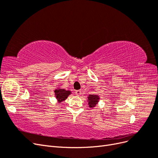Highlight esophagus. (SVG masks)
Masks as SVG:
<instances>
[{
  "label": "esophagus",
  "mask_w": 158,
  "mask_h": 158,
  "mask_svg": "<svg viewBox=\"0 0 158 158\" xmlns=\"http://www.w3.org/2000/svg\"><path fill=\"white\" fill-rule=\"evenodd\" d=\"M75 93L77 95H80L81 94H82V91H81V90H76Z\"/></svg>",
  "instance_id": "esophagus-1"
}]
</instances>
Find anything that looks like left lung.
<instances>
[{"mask_svg":"<svg viewBox=\"0 0 158 158\" xmlns=\"http://www.w3.org/2000/svg\"><path fill=\"white\" fill-rule=\"evenodd\" d=\"M88 98V105L89 107H94L99 102V98L96 95H89Z\"/></svg>","mask_w":158,"mask_h":158,"instance_id":"1","label":"left lung"}]
</instances>
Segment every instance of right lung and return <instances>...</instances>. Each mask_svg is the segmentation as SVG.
<instances>
[{"instance_id": "obj_1", "label": "right lung", "mask_w": 158, "mask_h": 158, "mask_svg": "<svg viewBox=\"0 0 158 158\" xmlns=\"http://www.w3.org/2000/svg\"><path fill=\"white\" fill-rule=\"evenodd\" d=\"M71 94L70 91L66 90L64 89H56L55 90V94L56 98L58 100L59 103H60L61 102L64 101V100L67 98L69 95Z\"/></svg>"}]
</instances>
